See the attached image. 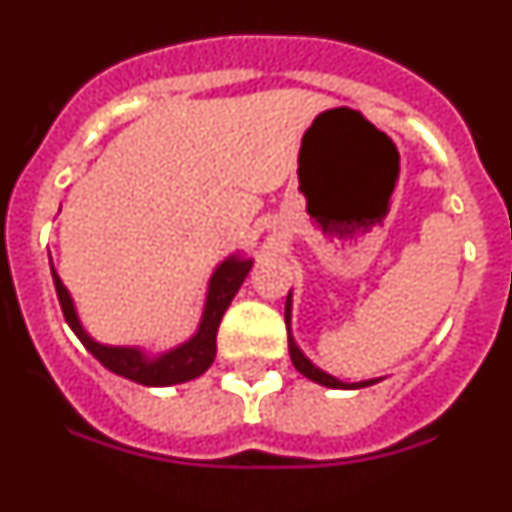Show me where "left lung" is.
Here are the masks:
<instances>
[{
	"instance_id": "left-lung-1",
	"label": "left lung",
	"mask_w": 512,
	"mask_h": 512,
	"mask_svg": "<svg viewBox=\"0 0 512 512\" xmlns=\"http://www.w3.org/2000/svg\"><path fill=\"white\" fill-rule=\"evenodd\" d=\"M286 328H289V354H291V362H294V367L302 372L304 377H309L312 382H317V385H325V388H338V390H356V388H367V385H375L377 380H362V382H341L338 377L328 375V372H322L320 367H315V364L309 362L307 356L302 354V349L296 346L294 336H291V291H289V299H286Z\"/></svg>"
}]
</instances>
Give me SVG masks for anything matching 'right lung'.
<instances>
[{
    "label": "right lung",
    "instance_id": "right-lung-1",
    "mask_svg": "<svg viewBox=\"0 0 512 512\" xmlns=\"http://www.w3.org/2000/svg\"><path fill=\"white\" fill-rule=\"evenodd\" d=\"M252 257L231 255L226 257L208 281V294H205V307L200 325H197L195 336L190 341L179 343L174 349L163 351L158 356H148L140 346H109V343H98L96 338H90L85 333L83 322L77 317L75 302H72L70 291L57 276V270L51 265V276H54V286H57L59 304H62L64 320L72 328L85 349L96 356L98 362L106 369H111L114 375L127 377L132 382L148 385V388H166V385H179V382L195 380L213 364L216 359V336L218 325H221L223 312L229 309L231 299L244 283L247 273L252 270Z\"/></svg>",
    "mask_w": 512,
    "mask_h": 512
}]
</instances>
